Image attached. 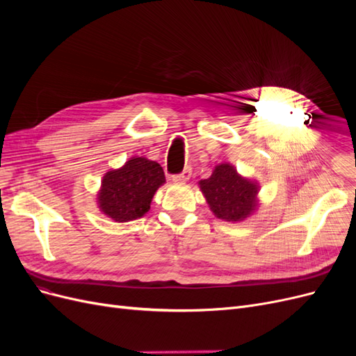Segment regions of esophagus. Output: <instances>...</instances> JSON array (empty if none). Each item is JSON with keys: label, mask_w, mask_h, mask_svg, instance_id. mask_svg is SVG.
Masks as SVG:
<instances>
[{"label": "esophagus", "mask_w": 356, "mask_h": 356, "mask_svg": "<svg viewBox=\"0 0 356 356\" xmlns=\"http://www.w3.org/2000/svg\"><path fill=\"white\" fill-rule=\"evenodd\" d=\"M190 178H191V168H186L184 170L181 172V174L172 177V181H174V182H186Z\"/></svg>", "instance_id": "esophagus-1"}]
</instances>
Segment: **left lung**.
<instances>
[{
	"mask_svg": "<svg viewBox=\"0 0 356 356\" xmlns=\"http://www.w3.org/2000/svg\"><path fill=\"white\" fill-rule=\"evenodd\" d=\"M213 215L224 221H242L258 207V182L245 178L230 163L215 166L208 179L199 182Z\"/></svg>",
	"mask_w": 356,
	"mask_h": 356,
	"instance_id": "1",
	"label": "left lung"
}]
</instances>
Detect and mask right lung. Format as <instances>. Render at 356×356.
I'll return each mask as SVG.
<instances>
[{"instance_id": "right-lung-1", "label": "right lung", "mask_w": 356, "mask_h": 356, "mask_svg": "<svg viewBox=\"0 0 356 356\" xmlns=\"http://www.w3.org/2000/svg\"><path fill=\"white\" fill-rule=\"evenodd\" d=\"M165 181V172L157 161L145 157L129 159L122 168L104 175L98 191V208L117 222L141 218Z\"/></svg>"}]
</instances>
